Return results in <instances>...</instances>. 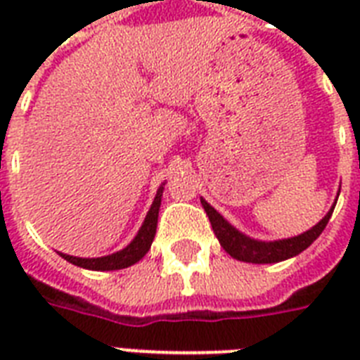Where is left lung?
<instances>
[{
	"mask_svg": "<svg viewBox=\"0 0 360 360\" xmlns=\"http://www.w3.org/2000/svg\"><path fill=\"white\" fill-rule=\"evenodd\" d=\"M202 205L203 209H205V213H207L209 222L213 226L214 236L220 240V246H222L231 257H236L239 262L246 263H276L284 262L288 257L297 256V254H301L302 250H307L308 246L312 245L314 240L321 236V231L325 230V226L329 222L330 214L335 211V207H330L329 213L325 214L318 224L314 226V228H310L308 231H304V233H301V236L280 240H257L250 239V237H246L245 233H240L239 230H236V228H233L217 209L211 207L203 198Z\"/></svg>",
	"mask_w": 360,
	"mask_h": 360,
	"instance_id": "left-lung-1",
	"label": "left lung"
}]
</instances>
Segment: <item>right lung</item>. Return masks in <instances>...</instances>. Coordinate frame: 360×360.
Returning a JSON list of instances; mask_svg holds the SVG:
<instances>
[{"label":"right lung","mask_w":360,"mask_h":360,"mask_svg":"<svg viewBox=\"0 0 360 360\" xmlns=\"http://www.w3.org/2000/svg\"><path fill=\"white\" fill-rule=\"evenodd\" d=\"M162 191L164 186L160 185L157 191V196H155V202H153L149 213L146 214V220H143V224H141L140 231H138V236L130 240V245L124 246L123 250L103 257H76L59 252L61 257H65V259L72 263V265L89 269V271H117V269L130 267V265H134L136 262H140L141 257L147 254V250L151 248V243L153 239H155V233H157L158 209H160V202H162Z\"/></svg>","instance_id":"add662e5"}]
</instances>
